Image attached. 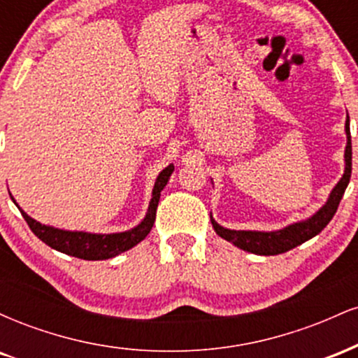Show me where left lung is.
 I'll use <instances>...</instances> for the list:
<instances>
[{"label": "left lung", "mask_w": 358, "mask_h": 358, "mask_svg": "<svg viewBox=\"0 0 358 358\" xmlns=\"http://www.w3.org/2000/svg\"><path fill=\"white\" fill-rule=\"evenodd\" d=\"M345 133H347V146H345V171L340 182L335 185L331 190L330 196H328L327 203L320 208L315 215L310 219L294 222V224L287 225V227L281 229V231L273 232H259V231H231L222 225L217 224L212 219L213 231H215L222 239L232 242L234 245L248 252L259 254V256H276V254H282L291 250L296 245L303 244V242L310 241L316 234H320L328 225V222L334 219L336 208H338L340 200H342L345 188H347L348 182H350L352 175V139H350V119L347 116L345 121Z\"/></svg>", "instance_id": "obj_1"}]
</instances>
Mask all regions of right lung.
<instances>
[{
    "instance_id": "right-lung-1",
    "label": "right lung",
    "mask_w": 358,
    "mask_h": 358,
    "mask_svg": "<svg viewBox=\"0 0 358 358\" xmlns=\"http://www.w3.org/2000/svg\"><path fill=\"white\" fill-rule=\"evenodd\" d=\"M171 173H173V165L166 166L165 170L158 175L153 187V196H151L146 217L141 220V224H138L136 227L129 229V231L126 232L90 234L55 229L31 219L30 215H27V212H23L22 208L18 207V203H16L15 200L13 202L16 203V207L20 208V212H22L23 219L27 220L31 232H34L40 241L45 242V244L50 245L52 249L59 250V252L69 254V256L85 259V261H102V259H109L126 252V250H129L131 248L139 244V242L150 234L156 219V208H158L159 195H162V190L165 188ZM11 199H13V196H11Z\"/></svg>"
}]
</instances>
